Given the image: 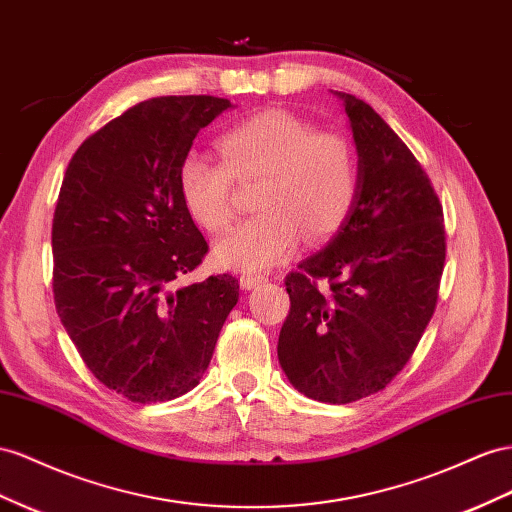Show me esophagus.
Instances as JSON below:
<instances>
[{
	"instance_id": "esophagus-1",
	"label": "esophagus",
	"mask_w": 512,
	"mask_h": 512,
	"mask_svg": "<svg viewBox=\"0 0 512 512\" xmlns=\"http://www.w3.org/2000/svg\"><path fill=\"white\" fill-rule=\"evenodd\" d=\"M265 282H267L265 275H258V273H243V275H241V286H243L245 290H252V288H256V286H260V284H265Z\"/></svg>"
}]
</instances>
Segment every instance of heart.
<instances>
[{"label":"heart","mask_w":512,"mask_h":512,"mask_svg":"<svg viewBox=\"0 0 512 512\" xmlns=\"http://www.w3.org/2000/svg\"><path fill=\"white\" fill-rule=\"evenodd\" d=\"M224 165L189 153L178 187L191 217L209 232L224 230L234 215L232 178H260L256 217L215 243L219 265L265 271L295 252L301 239L316 243L334 234L357 196V159L347 137L319 131L282 109L256 114L219 140Z\"/></svg>","instance_id":"1"}]
</instances>
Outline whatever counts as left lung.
<instances>
[{
    "label": "left lung",
    "instance_id": "left-lung-1",
    "mask_svg": "<svg viewBox=\"0 0 512 512\" xmlns=\"http://www.w3.org/2000/svg\"><path fill=\"white\" fill-rule=\"evenodd\" d=\"M334 94L357 150V196L331 241L286 278L278 359L295 390L347 405L383 390L418 347L435 312L446 232L405 142L368 103ZM314 279L330 286L319 291Z\"/></svg>",
    "mask_w": 512,
    "mask_h": 512
}]
</instances>
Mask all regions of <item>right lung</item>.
<instances>
[{
    "label": "right lung",
    "instance_id": "add662e5",
    "mask_svg": "<svg viewBox=\"0 0 512 512\" xmlns=\"http://www.w3.org/2000/svg\"><path fill=\"white\" fill-rule=\"evenodd\" d=\"M234 107L217 96H159L77 148L53 215V297L81 359L131 403H163L200 383L230 310L232 275L174 286L209 252L178 187L200 129Z\"/></svg>",
    "mask_w": 512,
    "mask_h": 512
}]
</instances>
